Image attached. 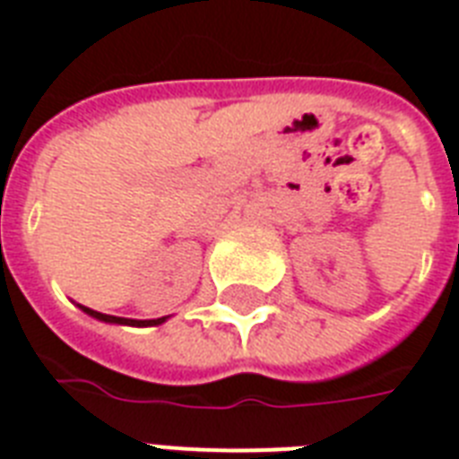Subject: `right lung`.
<instances>
[{"mask_svg":"<svg viewBox=\"0 0 459 459\" xmlns=\"http://www.w3.org/2000/svg\"><path fill=\"white\" fill-rule=\"evenodd\" d=\"M86 313L91 315V317H96V320H100V323H117V325H136V327H149V325H159V323H139V320H132V323H127L125 317H115V315H103V313H96V310H91V307H83Z\"/></svg>","mask_w":459,"mask_h":459,"instance_id":"add662e5","label":"right lung"}]
</instances>
